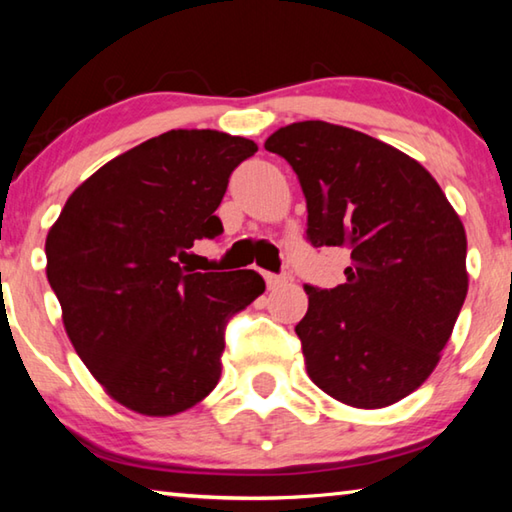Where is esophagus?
<instances>
[{
  "label": "esophagus",
  "instance_id": "esophagus-1",
  "mask_svg": "<svg viewBox=\"0 0 512 512\" xmlns=\"http://www.w3.org/2000/svg\"><path fill=\"white\" fill-rule=\"evenodd\" d=\"M264 280H266L268 289H280L289 282V277L287 275H275V273H264Z\"/></svg>",
  "mask_w": 512,
  "mask_h": 512
}]
</instances>
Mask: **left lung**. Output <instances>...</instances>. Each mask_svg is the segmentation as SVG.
I'll use <instances>...</instances> for the list:
<instances>
[{
    "mask_svg": "<svg viewBox=\"0 0 512 512\" xmlns=\"http://www.w3.org/2000/svg\"><path fill=\"white\" fill-rule=\"evenodd\" d=\"M264 146L296 171L309 244L350 255L339 287L305 284L296 334L311 381L357 409L400 402L436 368L461 314V219L420 162L366 133L298 121Z\"/></svg>",
    "mask_w": 512,
    "mask_h": 512,
    "instance_id": "8db88e82",
    "label": "left lung"
}]
</instances>
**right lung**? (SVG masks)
Returning a JSON list of instances; mask_svg holds the SVG:
<instances>
[{
	"label": "right lung",
	"mask_w": 512,
	"mask_h": 512,
	"mask_svg": "<svg viewBox=\"0 0 512 512\" xmlns=\"http://www.w3.org/2000/svg\"><path fill=\"white\" fill-rule=\"evenodd\" d=\"M257 144L219 131L162 133L92 173L51 225L47 280L74 350L106 393L176 415L214 391L230 318L266 284L255 271L194 273L196 239Z\"/></svg>",
	"instance_id": "1"
}]
</instances>
